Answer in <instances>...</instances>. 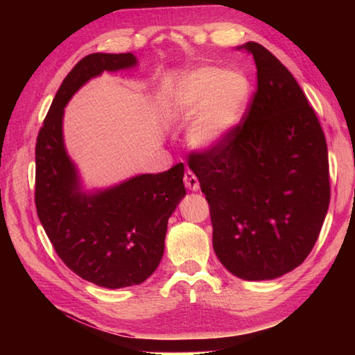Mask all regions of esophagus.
<instances>
[{"mask_svg":"<svg viewBox=\"0 0 355 355\" xmlns=\"http://www.w3.org/2000/svg\"><path fill=\"white\" fill-rule=\"evenodd\" d=\"M184 184H186V188L191 189V191H199L200 189L199 180H197V177L191 171L184 172Z\"/></svg>","mask_w":355,"mask_h":355,"instance_id":"obj_1","label":"esophagus"}]
</instances>
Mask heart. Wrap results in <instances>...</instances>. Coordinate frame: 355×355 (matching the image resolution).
<instances>
[{"instance_id":"1","label":"heart","mask_w":355,"mask_h":355,"mask_svg":"<svg viewBox=\"0 0 355 355\" xmlns=\"http://www.w3.org/2000/svg\"><path fill=\"white\" fill-rule=\"evenodd\" d=\"M250 95V83L241 71L203 65L186 71L172 84L164 111L173 123L192 120L189 146L197 152H214L225 146L241 122Z\"/></svg>"}]
</instances>
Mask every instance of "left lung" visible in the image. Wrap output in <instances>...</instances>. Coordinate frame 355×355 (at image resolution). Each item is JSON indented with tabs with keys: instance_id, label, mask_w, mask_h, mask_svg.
Wrapping results in <instances>:
<instances>
[{
	"instance_id": "obj_1",
	"label": "left lung",
	"mask_w": 355,
	"mask_h": 355,
	"mask_svg": "<svg viewBox=\"0 0 355 355\" xmlns=\"http://www.w3.org/2000/svg\"><path fill=\"white\" fill-rule=\"evenodd\" d=\"M257 92L225 146L192 153L207 196L213 249L243 280H272L297 268L326 219L327 144L313 107L284 64L257 42Z\"/></svg>"
}]
</instances>
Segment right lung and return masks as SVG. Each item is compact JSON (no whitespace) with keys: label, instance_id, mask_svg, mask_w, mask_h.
<instances>
[{"label":"right lung","instance_id":"add662e5","mask_svg":"<svg viewBox=\"0 0 355 355\" xmlns=\"http://www.w3.org/2000/svg\"><path fill=\"white\" fill-rule=\"evenodd\" d=\"M133 53H92L65 76L35 144V208L61 260L103 288L139 285L164 254L167 220L186 189L184 166L141 173L103 189H84L64 142V107L103 71L135 69Z\"/></svg>","mask_w":355,"mask_h":355}]
</instances>
